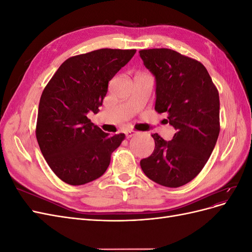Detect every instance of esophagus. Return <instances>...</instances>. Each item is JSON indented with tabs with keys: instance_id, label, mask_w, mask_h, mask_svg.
<instances>
[{
	"instance_id": "esophagus-1",
	"label": "esophagus",
	"mask_w": 252,
	"mask_h": 252,
	"mask_svg": "<svg viewBox=\"0 0 252 252\" xmlns=\"http://www.w3.org/2000/svg\"><path fill=\"white\" fill-rule=\"evenodd\" d=\"M136 134V132L135 131H133V130H126L125 131V135H126V138H131V136H133V135H135Z\"/></svg>"
}]
</instances>
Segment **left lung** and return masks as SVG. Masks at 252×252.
Masks as SVG:
<instances>
[{
	"instance_id": "8db88e82",
	"label": "left lung",
	"mask_w": 252,
	"mask_h": 252,
	"mask_svg": "<svg viewBox=\"0 0 252 252\" xmlns=\"http://www.w3.org/2000/svg\"><path fill=\"white\" fill-rule=\"evenodd\" d=\"M145 67L156 79V106L177 132L171 141L152 134L156 147L141 159L144 173L158 184L177 188L201 172L220 133V98L205 66L167 49L140 51Z\"/></svg>"
}]
</instances>
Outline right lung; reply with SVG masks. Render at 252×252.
Returning a JSON list of instances; mask_svg holds the SVG:
<instances>
[{
	"label": "right lung",
	"mask_w": 252,
	"mask_h": 252,
	"mask_svg": "<svg viewBox=\"0 0 252 252\" xmlns=\"http://www.w3.org/2000/svg\"><path fill=\"white\" fill-rule=\"evenodd\" d=\"M135 49L103 48L71 57L59 67L41 95L35 135L43 157L59 179L78 186L105 173L110 157L125 139L94 125L108 82Z\"/></svg>",
	"instance_id": "right-lung-1"
}]
</instances>
